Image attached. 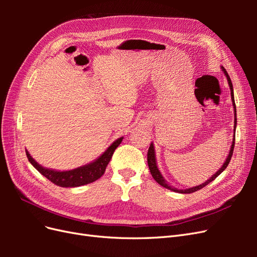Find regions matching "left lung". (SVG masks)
<instances>
[{
	"label": "left lung",
	"mask_w": 257,
	"mask_h": 257,
	"mask_svg": "<svg viewBox=\"0 0 257 257\" xmlns=\"http://www.w3.org/2000/svg\"><path fill=\"white\" fill-rule=\"evenodd\" d=\"M222 69H223V72L225 73V75H226V78H227V80H228L229 88H230V90H231V100H232V105H234V109L236 110V104H235V99H234V92H232L234 90H232L231 80H230V78H229V76H228L227 72L225 71V68L222 67ZM235 112H236V111H235ZM236 115H237V114L235 113V127H234L235 130H236V125H237V118H236ZM235 132H236V131H235ZM234 148H235V137H234V142H232V145H231V148H230V151H229L228 157H227L226 161H225L223 166H222L219 170H217V172H216L211 178H210L209 180H207L205 183L199 184V185H197V186H194V188H191V189H188V190H178V189H174V188H172V186H169V185L166 183V181L164 180V178L162 177V175H161V173H160V170L158 169V166H157V161H155V154H154L153 144L150 145L149 150H148V165H149L150 173H151L152 177L154 178V180L157 181L159 184H161L162 186H164V188L172 190V191H174V192H179V193H183V194L194 193V192H196V191H198V190H200V189H203L204 186H206L207 184H209L210 182L213 181L214 179L223 172V170H225V168H226V167L228 166V164H229L230 159H231V157H232V152H234Z\"/></svg>",
	"instance_id": "obj_1"
}]
</instances>
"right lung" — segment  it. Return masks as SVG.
<instances>
[{"label": "right lung", "mask_w": 257, "mask_h": 257, "mask_svg": "<svg viewBox=\"0 0 257 257\" xmlns=\"http://www.w3.org/2000/svg\"><path fill=\"white\" fill-rule=\"evenodd\" d=\"M122 139L123 137L116 139V141L109 148H108V149L100 155L96 161L90 163V164L85 166L76 168L73 170H68V172H57V170L44 168L40 164H37V163L33 160V158L29 154L28 151H27V157L31 164H32L38 172L47 178L48 180H50L52 183L62 186V188H75V186H80V185L94 182L104 175L108 163H109L114 150L121 144Z\"/></svg>", "instance_id": "add662e5"}]
</instances>
